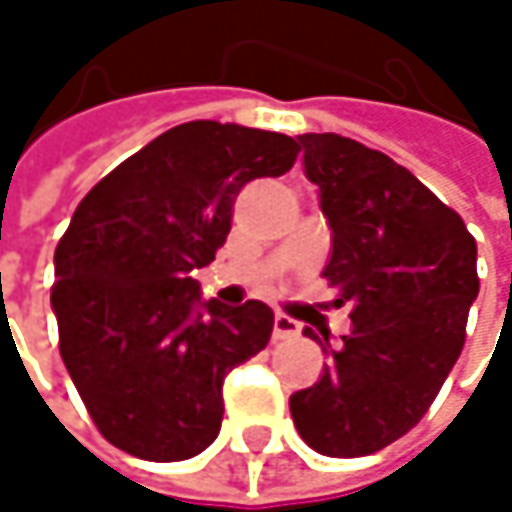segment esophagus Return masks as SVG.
I'll use <instances>...</instances> for the list:
<instances>
[{
	"label": "esophagus",
	"instance_id": "obj_1",
	"mask_svg": "<svg viewBox=\"0 0 512 512\" xmlns=\"http://www.w3.org/2000/svg\"><path fill=\"white\" fill-rule=\"evenodd\" d=\"M296 335H299V323L290 320V317H284V314H275V320H272V338L275 341H290Z\"/></svg>",
	"mask_w": 512,
	"mask_h": 512
}]
</instances>
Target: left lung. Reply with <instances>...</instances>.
I'll return each mask as SVG.
<instances>
[{
    "mask_svg": "<svg viewBox=\"0 0 512 512\" xmlns=\"http://www.w3.org/2000/svg\"><path fill=\"white\" fill-rule=\"evenodd\" d=\"M299 145L332 228L323 275L353 305V329L338 347L305 329L329 364L290 397V415L317 454L367 457L424 418L457 364L480 290L477 243L391 156L335 133H305Z\"/></svg>",
    "mask_w": 512,
    "mask_h": 512,
    "instance_id": "8db88e82",
    "label": "left lung"
}]
</instances>
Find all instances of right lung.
<instances>
[{"mask_svg":"<svg viewBox=\"0 0 512 512\" xmlns=\"http://www.w3.org/2000/svg\"><path fill=\"white\" fill-rule=\"evenodd\" d=\"M296 139L219 121L156 136L76 207L55 249L64 367L115 448L189 460L222 427V382L272 335V308L201 299L195 269L228 240L234 201L293 168Z\"/></svg>","mask_w":512,"mask_h":512,"instance_id":"right-lung-1","label":"right lung"}]
</instances>
